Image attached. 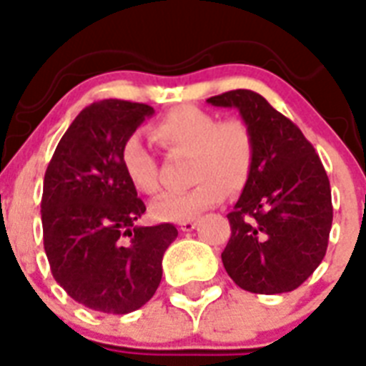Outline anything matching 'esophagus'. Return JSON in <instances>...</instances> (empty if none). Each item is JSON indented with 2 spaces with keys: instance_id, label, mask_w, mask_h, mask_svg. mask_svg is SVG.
<instances>
[{
  "instance_id": "esophagus-1",
  "label": "esophagus",
  "mask_w": 366,
  "mask_h": 366,
  "mask_svg": "<svg viewBox=\"0 0 366 366\" xmlns=\"http://www.w3.org/2000/svg\"><path fill=\"white\" fill-rule=\"evenodd\" d=\"M195 225H197V222H195V219H188V222H182V224H180V229L193 231L195 229Z\"/></svg>"
}]
</instances>
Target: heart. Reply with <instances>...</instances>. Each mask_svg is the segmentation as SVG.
I'll list each match as a JSON object with an SVG mask.
<instances>
[{"label": "heart", "instance_id": "heart-1", "mask_svg": "<svg viewBox=\"0 0 366 366\" xmlns=\"http://www.w3.org/2000/svg\"><path fill=\"white\" fill-rule=\"evenodd\" d=\"M150 135L169 152H189L186 192L157 197L150 212L159 222L182 224L219 204L225 186L239 192L254 165V135L242 120L218 122L216 116L193 105L174 107L150 127ZM127 180L137 192H157V165L137 135L129 137L120 152Z\"/></svg>", "mask_w": 366, "mask_h": 366}]
</instances>
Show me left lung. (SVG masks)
I'll return each instance as SVG.
<instances>
[{
	"mask_svg": "<svg viewBox=\"0 0 366 366\" xmlns=\"http://www.w3.org/2000/svg\"><path fill=\"white\" fill-rule=\"evenodd\" d=\"M207 103L237 109L255 144L250 177L227 214L225 270L252 293L297 290L325 257L332 224L331 186L320 156L301 129L255 92H225Z\"/></svg>",
	"mask_w": 366,
	"mask_h": 366,
	"instance_id": "8db88e82",
	"label": "left lung"
}]
</instances>
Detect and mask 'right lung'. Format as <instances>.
<instances>
[{
    "mask_svg": "<svg viewBox=\"0 0 366 366\" xmlns=\"http://www.w3.org/2000/svg\"><path fill=\"white\" fill-rule=\"evenodd\" d=\"M152 107L92 103L64 133L44 173L41 219L50 270L71 299L105 314L147 305L162 261L178 237L173 224L137 225L147 207L120 163L124 142Z\"/></svg>",
    "mask_w": 366,
    "mask_h": 366,
    "instance_id": "obj_1",
    "label": "right lung"
}]
</instances>
